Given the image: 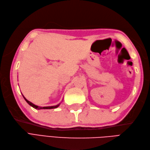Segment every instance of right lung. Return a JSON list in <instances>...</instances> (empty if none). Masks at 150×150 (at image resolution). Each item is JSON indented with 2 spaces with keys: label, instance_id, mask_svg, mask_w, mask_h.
<instances>
[{
  "label": "right lung",
  "instance_id": "right-lung-1",
  "mask_svg": "<svg viewBox=\"0 0 150 150\" xmlns=\"http://www.w3.org/2000/svg\"><path fill=\"white\" fill-rule=\"evenodd\" d=\"M22 96H23V95H22ZM23 97H24V99L26 101V102L28 103L30 106H31L32 107H33L34 108H35V109H37V110H41V109H54V108H57L60 105V103L59 104H58L57 105H56V106H46V107H40V106H36V105H35V104H34L33 103H32L31 102H30L29 101H28V99H27L24 96H23Z\"/></svg>",
  "mask_w": 150,
  "mask_h": 150
}]
</instances>
